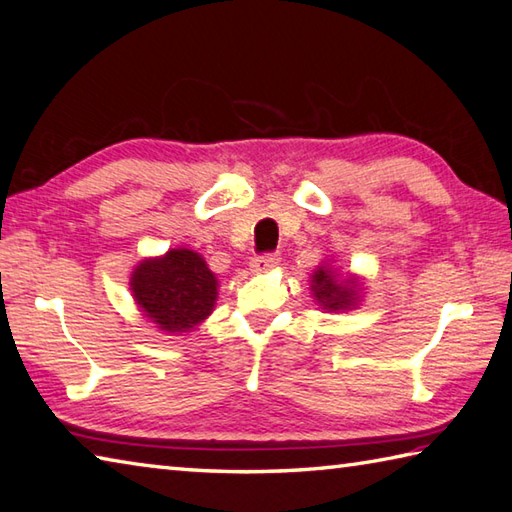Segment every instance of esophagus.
I'll use <instances>...</instances> for the list:
<instances>
[{"label": "esophagus", "instance_id": "obj_1", "mask_svg": "<svg viewBox=\"0 0 512 512\" xmlns=\"http://www.w3.org/2000/svg\"><path fill=\"white\" fill-rule=\"evenodd\" d=\"M278 263H281V258H278L276 254H265V256L252 258L249 269H252L254 274H267V272H272L274 267H278Z\"/></svg>", "mask_w": 512, "mask_h": 512}]
</instances>
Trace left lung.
I'll use <instances>...</instances> for the list:
<instances>
[{
  "instance_id": "1",
  "label": "left lung",
  "mask_w": 512,
  "mask_h": 512,
  "mask_svg": "<svg viewBox=\"0 0 512 512\" xmlns=\"http://www.w3.org/2000/svg\"><path fill=\"white\" fill-rule=\"evenodd\" d=\"M310 292L314 303L323 312H350L361 305L365 296V278L361 274L345 272L336 260L327 258L310 276Z\"/></svg>"
}]
</instances>
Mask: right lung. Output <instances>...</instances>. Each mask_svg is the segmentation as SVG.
Here are the masks:
<instances>
[{"label": "right lung", "instance_id": "obj_1", "mask_svg": "<svg viewBox=\"0 0 512 512\" xmlns=\"http://www.w3.org/2000/svg\"><path fill=\"white\" fill-rule=\"evenodd\" d=\"M218 278L207 260L189 247L142 258L129 276L133 303L165 334L194 332L218 301Z\"/></svg>", "mask_w": 512, "mask_h": 512}]
</instances>
